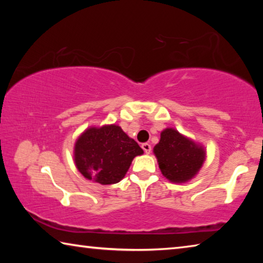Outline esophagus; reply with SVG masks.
<instances>
[{
    "label": "esophagus",
    "mask_w": 263,
    "mask_h": 263,
    "mask_svg": "<svg viewBox=\"0 0 263 263\" xmlns=\"http://www.w3.org/2000/svg\"><path fill=\"white\" fill-rule=\"evenodd\" d=\"M141 147L146 154H149L151 151H152V146H151V144H148V142H144V144L141 145Z\"/></svg>",
    "instance_id": "34e87169"
}]
</instances>
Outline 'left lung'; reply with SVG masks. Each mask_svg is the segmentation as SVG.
I'll list each match as a JSON object with an SVG mask.
<instances>
[{"mask_svg": "<svg viewBox=\"0 0 263 263\" xmlns=\"http://www.w3.org/2000/svg\"><path fill=\"white\" fill-rule=\"evenodd\" d=\"M159 168L172 182H185L196 175L205 159V151L177 132L166 128L154 147Z\"/></svg>", "mask_w": 263, "mask_h": 263, "instance_id": "1", "label": "left lung"}]
</instances>
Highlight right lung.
Masks as SVG:
<instances>
[{"instance_id":"right-lung-1","label":"right lung","mask_w":263,"mask_h":263,"mask_svg":"<svg viewBox=\"0 0 263 263\" xmlns=\"http://www.w3.org/2000/svg\"><path fill=\"white\" fill-rule=\"evenodd\" d=\"M142 153L140 146L117 125L88 128L79 137L74 148L79 172L101 184L121 181L133 158Z\"/></svg>"}]
</instances>
